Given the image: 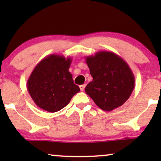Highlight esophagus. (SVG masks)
Segmentation results:
<instances>
[{"instance_id": "1", "label": "esophagus", "mask_w": 161, "mask_h": 161, "mask_svg": "<svg viewBox=\"0 0 161 161\" xmlns=\"http://www.w3.org/2000/svg\"><path fill=\"white\" fill-rule=\"evenodd\" d=\"M85 87H86V84H83V85H80V91L81 92H83V90H84V89H85Z\"/></svg>"}]
</instances>
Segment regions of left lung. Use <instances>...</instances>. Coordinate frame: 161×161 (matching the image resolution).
<instances>
[{
  "label": "left lung",
  "instance_id": "left-lung-1",
  "mask_svg": "<svg viewBox=\"0 0 161 161\" xmlns=\"http://www.w3.org/2000/svg\"><path fill=\"white\" fill-rule=\"evenodd\" d=\"M93 78L85 92L103 111H111L122 105L130 97L135 77L129 65L117 54L98 51L86 57Z\"/></svg>",
  "mask_w": 161,
  "mask_h": 161
}]
</instances>
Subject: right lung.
<instances>
[{"label": "right lung", "mask_w": 161, "mask_h": 161, "mask_svg": "<svg viewBox=\"0 0 161 161\" xmlns=\"http://www.w3.org/2000/svg\"><path fill=\"white\" fill-rule=\"evenodd\" d=\"M70 57L51 54L39 61L27 81V89L37 106L48 112L60 111L80 92L69 72Z\"/></svg>", "instance_id": "right-lung-1"}]
</instances>
